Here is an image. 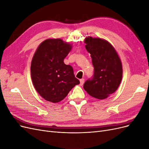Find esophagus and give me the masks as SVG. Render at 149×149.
Returning a JSON list of instances; mask_svg holds the SVG:
<instances>
[{
	"label": "esophagus",
	"mask_w": 149,
	"mask_h": 149,
	"mask_svg": "<svg viewBox=\"0 0 149 149\" xmlns=\"http://www.w3.org/2000/svg\"><path fill=\"white\" fill-rule=\"evenodd\" d=\"M84 79H83V78L81 79H80V85L81 86H83V84H84Z\"/></svg>",
	"instance_id": "1"
}]
</instances>
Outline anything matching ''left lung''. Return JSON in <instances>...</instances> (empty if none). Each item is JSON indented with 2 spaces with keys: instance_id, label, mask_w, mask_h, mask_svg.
Returning <instances> with one entry per match:
<instances>
[{
  "instance_id": "1",
  "label": "left lung",
  "mask_w": 149,
  "mask_h": 149,
  "mask_svg": "<svg viewBox=\"0 0 149 149\" xmlns=\"http://www.w3.org/2000/svg\"><path fill=\"white\" fill-rule=\"evenodd\" d=\"M86 49L91 54L94 66L93 77L83 88L90 96L104 100L118 89L123 77V66L114 47L106 40L87 37Z\"/></svg>"
}]
</instances>
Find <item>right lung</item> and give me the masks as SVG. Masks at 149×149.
<instances>
[{
  "label": "right lung",
  "instance_id": "1",
  "mask_svg": "<svg viewBox=\"0 0 149 149\" xmlns=\"http://www.w3.org/2000/svg\"><path fill=\"white\" fill-rule=\"evenodd\" d=\"M71 49L61 39H47L38 47L31 63V77L35 89L45 100L60 102L79 81L71 66L63 60Z\"/></svg>",
  "mask_w": 149,
  "mask_h": 149
}]
</instances>
